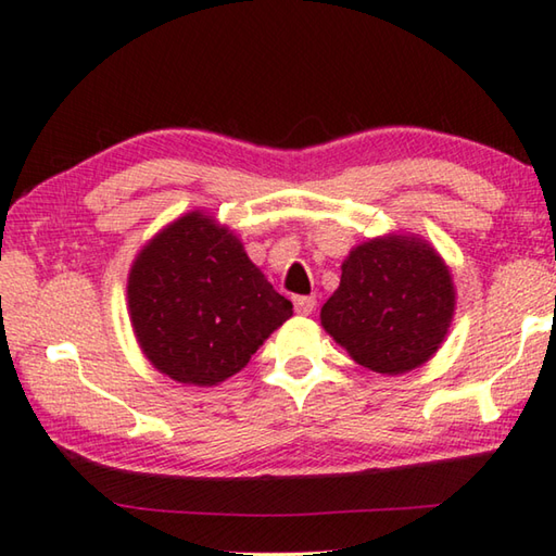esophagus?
I'll use <instances>...</instances> for the list:
<instances>
[{
  "label": "esophagus",
  "instance_id": "esophagus-1",
  "mask_svg": "<svg viewBox=\"0 0 556 556\" xmlns=\"http://www.w3.org/2000/svg\"><path fill=\"white\" fill-rule=\"evenodd\" d=\"M294 308H296V314L308 316L316 308V299L314 296H294Z\"/></svg>",
  "mask_w": 556,
  "mask_h": 556
}]
</instances>
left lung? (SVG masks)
I'll return each mask as SVG.
<instances>
[{
    "instance_id": "1",
    "label": "left lung",
    "mask_w": 556,
    "mask_h": 556,
    "mask_svg": "<svg viewBox=\"0 0 556 556\" xmlns=\"http://www.w3.org/2000/svg\"><path fill=\"white\" fill-rule=\"evenodd\" d=\"M448 267L425 240H368L343 262L321 324L363 368L400 375L439 351L454 316Z\"/></svg>"
}]
</instances>
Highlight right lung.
Instances as JSON below:
<instances>
[{"instance_id": "obj_1", "label": "right lung", "mask_w": 556, "mask_h": 556, "mask_svg": "<svg viewBox=\"0 0 556 556\" xmlns=\"http://www.w3.org/2000/svg\"><path fill=\"white\" fill-rule=\"evenodd\" d=\"M131 328L156 370L211 388L240 372L291 316V301L211 215L188 213L139 252L127 281Z\"/></svg>"}]
</instances>
